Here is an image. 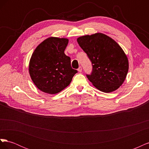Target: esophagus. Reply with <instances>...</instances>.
<instances>
[{
    "label": "esophagus",
    "mask_w": 149,
    "mask_h": 149,
    "mask_svg": "<svg viewBox=\"0 0 149 149\" xmlns=\"http://www.w3.org/2000/svg\"><path fill=\"white\" fill-rule=\"evenodd\" d=\"M78 71L79 72H80V73L82 71V68H81V66H79V68L78 69Z\"/></svg>",
    "instance_id": "esophagus-1"
}]
</instances>
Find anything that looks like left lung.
I'll list each match as a JSON object with an SVG mask.
<instances>
[{
    "label": "left lung",
    "mask_w": 149,
    "mask_h": 149,
    "mask_svg": "<svg viewBox=\"0 0 149 149\" xmlns=\"http://www.w3.org/2000/svg\"><path fill=\"white\" fill-rule=\"evenodd\" d=\"M77 42L92 62L93 72L87 77L94 86L106 93L118 89L129 70L127 56L119 45L102 33L81 36Z\"/></svg>",
    "instance_id": "1"
}]
</instances>
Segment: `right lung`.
I'll use <instances>...</instances> for the list:
<instances>
[{
    "label": "right lung",
    "mask_w": 149,
    "mask_h": 149,
    "mask_svg": "<svg viewBox=\"0 0 149 149\" xmlns=\"http://www.w3.org/2000/svg\"><path fill=\"white\" fill-rule=\"evenodd\" d=\"M66 38L49 37L40 43L31 55L29 65L30 78L43 93L55 94L68 86L77 71L71 66V59L64 52Z\"/></svg>",
    "instance_id": "right-lung-1"
}]
</instances>
